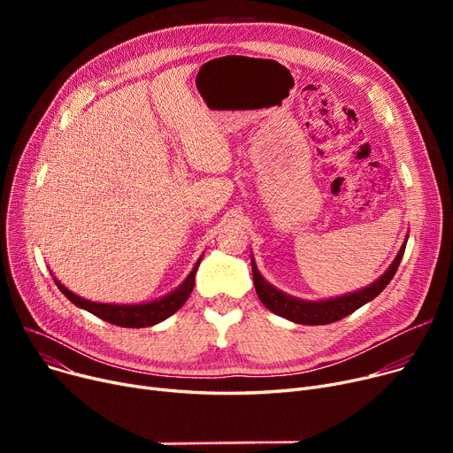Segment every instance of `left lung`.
<instances>
[{
	"label": "left lung",
	"mask_w": 453,
	"mask_h": 453,
	"mask_svg": "<svg viewBox=\"0 0 453 453\" xmlns=\"http://www.w3.org/2000/svg\"><path fill=\"white\" fill-rule=\"evenodd\" d=\"M403 250H406V242L402 244L396 258L393 260L388 272L380 279H376L372 284H369V287L354 292V294L340 296L334 299H325V301H304V299H297L294 296H288V294L277 290L263 275H260V272L257 270L255 260L251 257V272H253L255 290H257L258 299L263 301V304L268 308V311L284 319H290V321L301 323V325H328V323H334V321L347 318L349 314L358 311L360 306L372 301L380 292H382L391 282V279L395 277L400 260H402V255H403Z\"/></svg>",
	"instance_id": "1"
}]
</instances>
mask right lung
<instances>
[{
    "label": "right lung",
    "instance_id": "obj_1",
    "mask_svg": "<svg viewBox=\"0 0 453 453\" xmlns=\"http://www.w3.org/2000/svg\"><path fill=\"white\" fill-rule=\"evenodd\" d=\"M200 260L195 265L193 272L188 273V277L180 284L174 292H171L169 296H165L161 299L142 303V304H110V303L88 301V299L73 294L71 290H67L64 284L58 282L57 279H55V282H57L58 290L71 303L77 304L79 308H84V311H88L89 314L97 316V318H101L111 325H117V326L142 328V326H152L156 323H161L180 311L183 303L188 299L190 292H193V288H195V277H196V270L200 266Z\"/></svg>",
    "mask_w": 453,
    "mask_h": 453
}]
</instances>
